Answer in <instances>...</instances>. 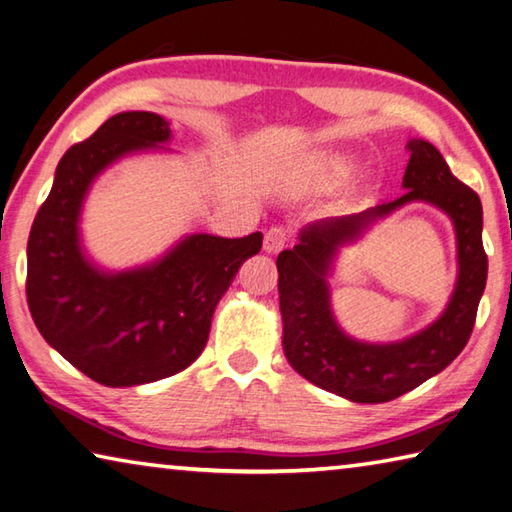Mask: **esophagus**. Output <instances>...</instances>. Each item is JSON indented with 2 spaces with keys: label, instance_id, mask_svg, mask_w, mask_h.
<instances>
[{
  "label": "esophagus",
  "instance_id": "34e87169",
  "mask_svg": "<svg viewBox=\"0 0 512 512\" xmlns=\"http://www.w3.org/2000/svg\"><path fill=\"white\" fill-rule=\"evenodd\" d=\"M286 244H288V232L282 226H273L266 230V237H264L266 253H280Z\"/></svg>",
  "mask_w": 512,
  "mask_h": 512
}]
</instances>
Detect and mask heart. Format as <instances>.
<instances>
[{"mask_svg": "<svg viewBox=\"0 0 512 512\" xmlns=\"http://www.w3.org/2000/svg\"><path fill=\"white\" fill-rule=\"evenodd\" d=\"M306 179L311 181H318V183H329V181H336L340 176L347 174V165L345 161H340L338 156H331V154H318L313 156V161L306 165Z\"/></svg>", "mask_w": 512, "mask_h": 512, "instance_id": "obj_1", "label": "heart"}]
</instances>
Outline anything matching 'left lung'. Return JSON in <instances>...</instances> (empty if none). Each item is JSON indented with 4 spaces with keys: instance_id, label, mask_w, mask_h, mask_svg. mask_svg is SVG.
I'll return each instance as SVG.
<instances>
[{
    "instance_id": "8db88e82",
    "label": "left lung",
    "mask_w": 512,
    "mask_h": 512,
    "mask_svg": "<svg viewBox=\"0 0 512 512\" xmlns=\"http://www.w3.org/2000/svg\"><path fill=\"white\" fill-rule=\"evenodd\" d=\"M405 194L360 215L318 221L300 232V244L277 257V288L284 322V353L297 374L353 403H387L425 383L459 356L475 327L486 288L488 257L483 250L479 194L450 172L432 143H407ZM412 200L441 207L458 230L460 280L449 309L416 337L392 346L349 339L330 313L326 273L338 245L361 234L376 218Z\"/></svg>"
}]
</instances>
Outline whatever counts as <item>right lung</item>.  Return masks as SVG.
Segmentation results:
<instances>
[{
  "label": "right lung",
  "mask_w": 512,
  "mask_h": 512,
  "mask_svg": "<svg viewBox=\"0 0 512 512\" xmlns=\"http://www.w3.org/2000/svg\"><path fill=\"white\" fill-rule=\"evenodd\" d=\"M167 120L123 111L69 147L37 210L26 257V300L37 331L82 374L107 387L174 376L199 358L221 295L262 248V232H199L150 266L105 273L80 248L78 219L91 181L120 156L170 141Z\"/></svg>",
  "instance_id": "obj_1"
}]
</instances>
